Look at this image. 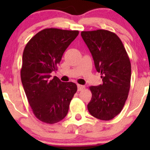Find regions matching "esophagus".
<instances>
[{"label": "esophagus", "mask_w": 150, "mask_h": 150, "mask_svg": "<svg viewBox=\"0 0 150 150\" xmlns=\"http://www.w3.org/2000/svg\"><path fill=\"white\" fill-rule=\"evenodd\" d=\"M85 88V86H82V85H78V91H82L83 89Z\"/></svg>", "instance_id": "obj_1"}]
</instances>
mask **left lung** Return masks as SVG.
<instances>
[{
	"instance_id": "8db88e82",
	"label": "left lung",
	"mask_w": 150,
	"mask_h": 150,
	"mask_svg": "<svg viewBox=\"0 0 150 150\" xmlns=\"http://www.w3.org/2000/svg\"><path fill=\"white\" fill-rule=\"evenodd\" d=\"M103 83L90 86L92 97L88 110L93 117L110 120L121 112L131 86V66L121 40L106 30L81 32Z\"/></svg>"
}]
</instances>
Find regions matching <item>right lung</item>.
Segmentation results:
<instances>
[{"label": "right lung", "mask_w": 150, "mask_h": 150, "mask_svg": "<svg viewBox=\"0 0 150 150\" xmlns=\"http://www.w3.org/2000/svg\"><path fill=\"white\" fill-rule=\"evenodd\" d=\"M78 30L46 28L35 35L25 47L21 80L33 114L40 121L54 124L66 117L77 85L51 78Z\"/></svg>", "instance_id": "1"}]
</instances>
